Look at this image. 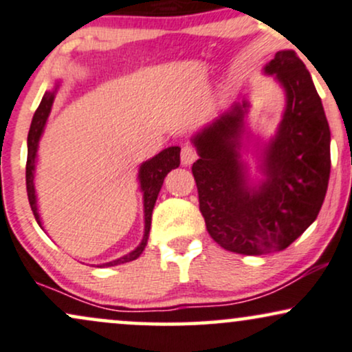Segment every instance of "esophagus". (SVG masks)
Returning a JSON list of instances; mask_svg holds the SVG:
<instances>
[{"instance_id":"esophagus-1","label":"esophagus","mask_w":352,"mask_h":352,"mask_svg":"<svg viewBox=\"0 0 352 352\" xmlns=\"http://www.w3.org/2000/svg\"><path fill=\"white\" fill-rule=\"evenodd\" d=\"M197 160V150L194 148L192 145H184L183 150H181V163L189 166Z\"/></svg>"}]
</instances>
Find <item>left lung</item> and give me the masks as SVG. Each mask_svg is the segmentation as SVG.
<instances>
[{
  "instance_id": "left-lung-1",
  "label": "left lung",
  "mask_w": 352,
  "mask_h": 352,
  "mask_svg": "<svg viewBox=\"0 0 352 352\" xmlns=\"http://www.w3.org/2000/svg\"><path fill=\"white\" fill-rule=\"evenodd\" d=\"M285 89V111L263 151L264 179L250 186L240 160L250 104H233L192 137L199 209L209 235L232 253L282 251L315 222L328 189L331 156L322 99L294 50L277 52L264 67Z\"/></svg>"
}]
</instances>
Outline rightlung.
Wrapping results in <instances>:
<instances>
[{
    "label": "right lung",
    "mask_w": 352,
    "mask_h": 352,
    "mask_svg": "<svg viewBox=\"0 0 352 352\" xmlns=\"http://www.w3.org/2000/svg\"><path fill=\"white\" fill-rule=\"evenodd\" d=\"M56 88L54 91H45L41 104H38L36 114L32 117V124H30L29 135H28V163H25V186H28V197L30 209L34 212L37 223L41 225V217H38L37 210V199H36V188H34V173H36V158H37V148L38 140H41L43 127H45L47 119L52 111V104H54ZM179 146H169L160 151L158 155L148 160V162L142 163L140 171H138V179H140V188L143 192V214H145V232H143V240L140 245L137 246L132 253L122 256V258L116 259V261L101 264L102 266H117V264H124L129 261H133L145 250L146 241H148L150 235V225H151V212H153L155 202L158 199V192L162 189L164 177L171 169L179 166Z\"/></svg>",
    "instance_id": "1"
}]
</instances>
